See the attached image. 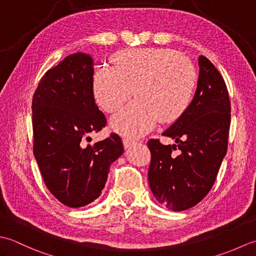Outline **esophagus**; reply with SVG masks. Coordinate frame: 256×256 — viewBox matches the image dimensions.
<instances>
[{
	"mask_svg": "<svg viewBox=\"0 0 256 256\" xmlns=\"http://www.w3.org/2000/svg\"><path fill=\"white\" fill-rule=\"evenodd\" d=\"M122 142H124V149H129L136 142V140L132 139V138H124Z\"/></svg>",
	"mask_w": 256,
	"mask_h": 256,
	"instance_id": "1",
	"label": "esophagus"
}]
</instances>
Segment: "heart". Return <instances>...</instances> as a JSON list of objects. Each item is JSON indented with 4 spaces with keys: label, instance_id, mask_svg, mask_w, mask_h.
Instances as JSON below:
<instances>
[{
    "label": "heart",
    "instance_id": "obj_1",
    "mask_svg": "<svg viewBox=\"0 0 256 256\" xmlns=\"http://www.w3.org/2000/svg\"><path fill=\"white\" fill-rule=\"evenodd\" d=\"M112 68L99 66L92 76V92L102 110L114 112L132 94L137 98L112 119L124 136H142L156 124L184 116L194 99L196 67L188 57L168 48L124 50L112 57Z\"/></svg>",
    "mask_w": 256,
    "mask_h": 256
}]
</instances>
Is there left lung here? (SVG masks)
<instances>
[{
    "label": "left lung",
    "mask_w": 256,
    "mask_h": 256,
    "mask_svg": "<svg viewBox=\"0 0 256 256\" xmlns=\"http://www.w3.org/2000/svg\"><path fill=\"white\" fill-rule=\"evenodd\" d=\"M198 86L188 110L162 136L150 139V189L161 206L184 211L198 204L214 184L226 154L231 102L223 77L206 56L199 57Z\"/></svg>",
    "instance_id": "1"
}]
</instances>
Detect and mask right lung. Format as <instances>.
I'll return each instance as SVG.
<instances>
[{
	"mask_svg": "<svg viewBox=\"0 0 256 256\" xmlns=\"http://www.w3.org/2000/svg\"><path fill=\"white\" fill-rule=\"evenodd\" d=\"M92 75L90 55L67 56L40 78L32 102L35 159L50 194L70 208L96 200L110 164L124 154L117 134L84 144L107 122L94 98Z\"/></svg>",
	"mask_w": 256,
	"mask_h": 256,
	"instance_id": "right-lung-1",
	"label": "right lung"
}]
</instances>
